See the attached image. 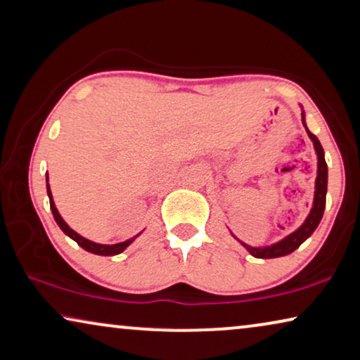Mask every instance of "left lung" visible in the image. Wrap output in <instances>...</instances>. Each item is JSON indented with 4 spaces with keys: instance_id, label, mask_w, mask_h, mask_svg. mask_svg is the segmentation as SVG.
Listing matches in <instances>:
<instances>
[{
    "instance_id": "1",
    "label": "left lung",
    "mask_w": 360,
    "mask_h": 360,
    "mask_svg": "<svg viewBox=\"0 0 360 360\" xmlns=\"http://www.w3.org/2000/svg\"><path fill=\"white\" fill-rule=\"evenodd\" d=\"M302 122L305 126L304 112H302ZM305 129H307V126H305ZM307 134L309 137L312 139L315 152H317V157H319V169H317V181H315V197H314L312 210H310L309 217L304 221L302 226H300L297 231L289 234L288 238L280 240V243L268 245V248H250V245L240 243L252 255L257 257V259H276V257H284L291 254V252L296 250L305 239L310 238V234L317 229L320 219L323 217L325 202H326V184H328V168H326L325 153H323V148H321L320 141L309 131V129H307Z\"/></svg>"
}]
</instances>
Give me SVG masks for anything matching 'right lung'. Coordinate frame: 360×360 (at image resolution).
Listing matches in <instances>:
<instances>
[{
  "instance_id": "right-lung-1",
  "label": "right lung",
  "mask_w": 360,
  "mask_h": 360,
  "mask_svg": "<svg viewBox=\"0 0 360 360\" xmlns=\"http://www.w3.org/2000/svg\"><path fill=\"white\" fill-rule=\"evenodd\" d=\"M46 181H48V178H46ZM46 192H48V197H50V208H51V212H53V217H55V219H56V223H58V226H60L61 229H63V233L64 234H68L69 238L71 239H74L76 240V243L80 245V248L82 249H85L87 252H92V254H96V255H116V254H121L122 250H124L129 244L132 243L134 239L137 238H132V239H127V240H124V243H120V244H112V245H106V244H96V243H92V240H89V239H85V238H82V236L80 234H77L76 231H74V229H71L68 226V223L64 221V219L61 218V214H60V212L56 210V205H55V202H53V195H51V191H50V186L46 184Z\"/></svg>"
}]
</instances>
